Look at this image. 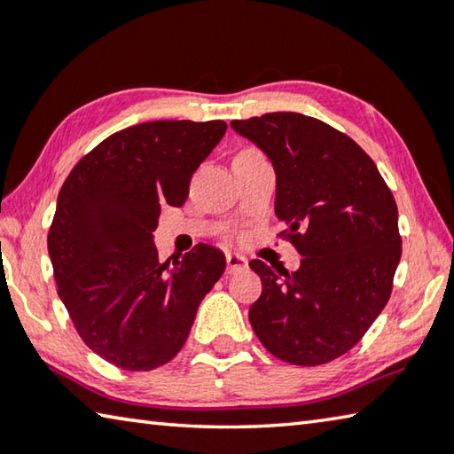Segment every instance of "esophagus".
<instances>
[{
    "instance_id": "34e87169",
    "label": "esophagus",
    "mask_w": 454,
    "mask_h": 454,
    "mask_svg": "<svg viewBox=\"0 0 454 454\" xmlns=\"http://www.w3.org/2000/svg\"><path fill=\"white\" fill-rule=\"evenodd\" d=\"M247 269V259L237 255V253H227V271L229 273H241Z\"/></svg>"
}]
</instances>
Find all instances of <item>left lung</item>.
I'll return each mask as SVG.
<instances>
[{
  "label": "left lung",
  "mask_w": 454,
  "mask_h": 454,
  "mask_svg": "<svg viewBox=\"0 0 454 454\" xmlns=\"http://www.w3.org/2000/svg\"><path fill=\"white\" fill-rule=\"evenodd\" d=\"M231 127L271 159L279 235L303 257L293 273L251 261L263 283L251 327L277 359L329 363L359 343L391 297L401 261L395 197L375 161L319 119L277 111Z\"/></svg>",
  "instance_id": "1"
}]
</instances>
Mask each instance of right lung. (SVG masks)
Segmentation results:
<instances>
[{
    "mask_svg": "<svg viewBox=\"0 0 454 454\" xmlns=\"http://www.w3.org/2000/svg\"><path fill=\"white\" fill-rule=\"evenodd\" d=\"M227 131L221 121H147L79 159L47 235L58 295L83 343L125 371H151L181 351L225 255L199 243L169 267L153 231L181 207L189 181Z\"/></svg>",
    "mask_w": 454,
    "mask_h": 454,
    "instance_id": "obj_1",
    "label": "right lung"
}]
</instances>
